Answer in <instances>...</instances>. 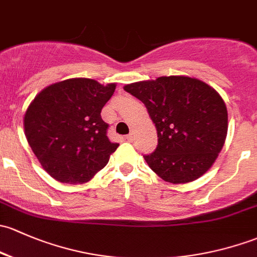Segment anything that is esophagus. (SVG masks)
<instances>
[{
    "label": "esophagus",
    "instance_id": "1",
    "mask_svg": "<svg viewBox=\"0 0 257 257\" xmlns=\"http://www.w3.org/2000/svg\"><path fill=\"white\" fill-rule=\"evenodd\" d=\"M125 139L128 140V142H132V140H133V133H129L128 136H125Z\"/></svg>",
    "mask_w": 257,
    "mask_h": 257
}]
</instances>
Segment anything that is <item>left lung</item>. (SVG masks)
<instances>
[{"label": "left lung", "instance_id": "1", "mask_svg": "<svg viewBox=\"0 0 257 257\" xmlns=\"http://www.w3.org/2000/svg\"><path fill=\"white\" fill-rule=\"evenodd\" d=\"M123 88L145 104L155 124L158 147L144 156L150 169L174 185L206 174L228 133V110L220 94L203 81L181 75Z\"/></svg>", "mask_w": 257, "mask_h": 257}]
</instances>
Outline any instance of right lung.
I'll return each mask as SVG.
<instances>
[{"instance_id": "obj_1", "label": "right lung", "mask_w": 257, "mask_h": 257, "mask_svg": "<svg viewBox=\"0 0 257 257\" xmlns=\"http://www.w3.org/2000/svg\"><path fill=\"white\" fill-rule=\"evenodd\" d=\"M85 77L47 86L23 118L24 134L43 169L61 183L81 185L106 166L119 147L109 142L101 110L115 91Z\"/></svg>"}]
</instances>
